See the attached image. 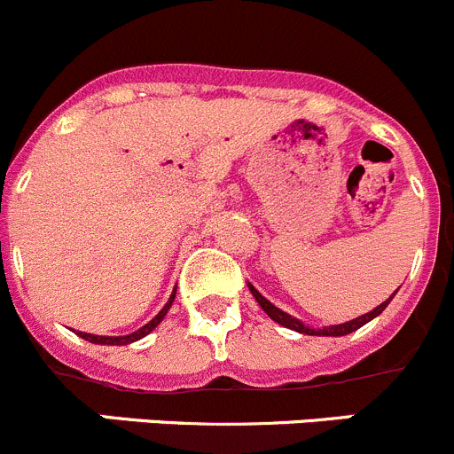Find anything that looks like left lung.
Returning a JSON list of instances; mask_svg holds the SVG:
<instances>
[{"instance_id": "obj_1", "label": "left lung", "mask_w": 454, "mask_h": 454, "mask_svg": "<svg viewBox=\"0 0 454 454\" xmlns=\"http://www.w3.org/2000/svg\"><path fill=\"white\" fill-rule=\"evenodd\" d=\"M249 291H251V294H254V298L258 300V304H260V307H262V311L267 313V316L271 317L273 322H278V325L286 326V329L298 331V333H307V335H333V338H338V335H348V333H353V331L360 329V326H364L366 322H371L375 316H380V313L384 311L386 307H388L390 300H393V295H390V298L386 300V302H381L378 309H373V311L364 313V316L356 317V320H351V322H344V325L325 326V329H311V326L302 325V322L295 320V317L289 316V313H285V311H280V309H278V307H273V304L269 302L267 298H262V295H260L258 291H255L251 285H249Z\"/></svg>"}]
</instances>
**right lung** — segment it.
Segmentation results:
<instances>
[{
  "label": "right lung",
  "mask_w": 454,
  "mask_h": 454,
  "mask_svg": "<svg viewBox=\"0 0 454 454\" xmlns=\"http://www.w3.org/2000/svg\"><path fill=\"white\" fill-rule=\"evenodd\" d=\"M174 298H176V289H174V294L169 295V300H168V304H165L163 309H160L159 311V316L154 317V320L152 322H147L145 326H141V329L138 331H134V333H129V335H119V338H107V335H92V333H81L79 331V335L83 340H88V342H92V344H129V342H137V340H141V338H145L147 333H150L152 329H156V326H159V322L163 320L165 316H168V311H169V307H172V302H174Z\"/></svg>",
  "instance_id": "obj_1"
}]
</instances>
